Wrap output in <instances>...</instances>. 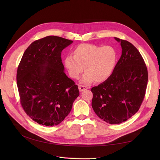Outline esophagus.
<instances>
[{
    "mask_svg": "<svg viewBox=\"0 0 160 160\" xmlns=\"http://www.w3.org/2000/svg\"><path fill=\"white\" fill-rule=\"evenodd\" d=\"M88 87L86 86H84V85H79V91H83L86 89H88Z\"/></svg>",
    "mask_w": 160,
    "mask_h": 160,
    "instance_id": "obj_1",
    "label": "esophagus"
}]
</instances>
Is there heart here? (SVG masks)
I'll use <instances>...</instances> for the list:
<instances>
[{
	"mask_svg": "<svg viewBox=\"0 0 160 160\" xmlns=\"http://www.w3.org/2000/svg\"><path fill=\"white\" fill-rule=\"evenodd\" d=\"M117 58V52L112 47H101L84 43L75 48L73 56L65 57L64 64L73 79L79 78L85 67L86 72L81 79V83L89 85L95 80L103 82L108 79L115 68Z\"/></svg>",
	"mask_w": 160,
	"mask_h": 160,
	"instance_id": "1",
	"label": "heart"
}]
</instances>
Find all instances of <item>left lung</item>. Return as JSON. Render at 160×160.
<instances>
[{
  "instance_id": "8db88e82",
  "label": "left lung",
  "mask_w": 160,
  "mask_h": 160,
  "mask_svg": "<svg viewBox=\"0 0 160 160\" xmlns=\"http://www.w3.org/2000/svg\"><path fill=\"white\" fill-rule=\"evenodd\" d=\"M121 43L122 56L109 78L91 90V106L99 118L119 124L138 112L148 84V70L139 51L132 43L115 37Z\"/></svg>"
}]
</instances>
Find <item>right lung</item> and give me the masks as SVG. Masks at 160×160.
I'll use <instances>...</instances> for the list:
<instances>
[{
	"label": "right lung",
	"instance_id": "add662e5",
	"mask_svg": "<svg viewBox=\"0 0 160 160\" xmlns=\"http://www.w3.org/2000/svg\"><path fill=\"white\" fill-rule=\"evenodd\" d=\"M72 41L47 36L32 42L24 52L17 73L21 103L35 122L59 124L79 95L78 86L65 73L61 51Z\"/></svg>",
	"mask_w": 160,
	"mask_h": 160
}]
</instances>
